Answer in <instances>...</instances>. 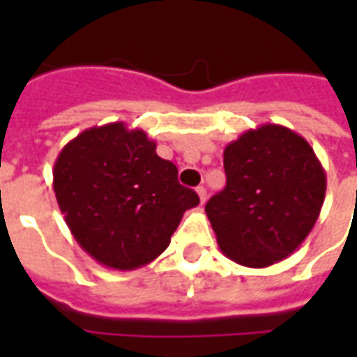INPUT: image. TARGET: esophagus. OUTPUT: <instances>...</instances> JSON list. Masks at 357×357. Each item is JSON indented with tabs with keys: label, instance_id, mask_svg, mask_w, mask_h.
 Instances as JSON below:
<instances>
[{
	"label": "esophagus",
	"instance_id": "34e87169",
	"mask_svg": "<svg viewBox=\"0 0 357 357\" xmlns=\"http://www.w3.org/2000/svg\"><path fill=\"white\" fill-rule=\"evenodd\" d=\"M196 192H198V196H200V202H202V204H206L207 190L204 189V187H198V189H196Z\"/></svg>",
	"mask_w": 357,
	"mask_h": 357
}]
</instances>
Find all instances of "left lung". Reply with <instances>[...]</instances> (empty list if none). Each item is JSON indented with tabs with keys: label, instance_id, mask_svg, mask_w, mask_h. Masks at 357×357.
<instances>
[{
	"label": "left lung",
	"instance_id": "left-lung-1",
	"mask_svg": "<svg viewBox=\"0 0 357 357\" xmlns=\"http://www.w3.org/2000/svg\"><path fill=\"white\" fill-rule=\"evenodd\" d=\"M226 187L206 213L222 254L263 268L285 259L315 226L326 172L310 142L289 128L263 123L224 148Z\"/></svg>",
	"mask_w": 357,
	"mask_h": 357
}]
</instances>
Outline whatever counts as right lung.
I'll use <instances>...</instances> for the list:
<instances>
[{
    "mask_svg": "<svg viewBox=\"0 0 357 357\" xmlns=\"http://www.w3.org/2000/svg\"><path fill=\"white\" fill-rule=\"evenodd\" d=\"M155 140L123 122L85 129L59 153L53 190L66 226L98 263L135 271L165 252L183 213L200 204Z\"/></svg>",
    "mask_w": 357,
    "mask_h": 357,
    "instance_id": "1",
    "label": "right lung"
}]
</instances>
